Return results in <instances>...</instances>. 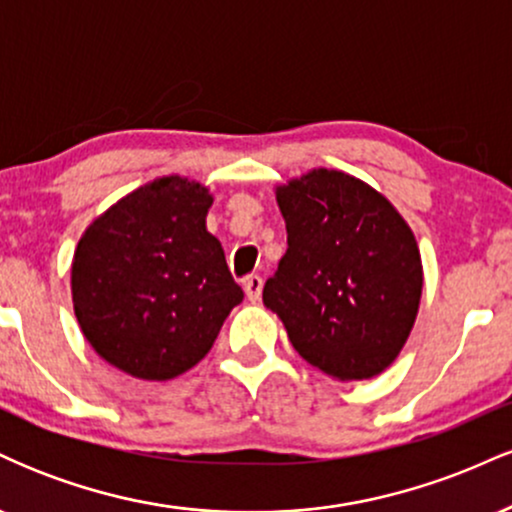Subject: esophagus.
Segmentation results:
<instances>
[{"label": "esophagus", "mask_w": 512, "mask_h": 512, "mask_svg": "<svg viewBox=\"0 0 512 512\" xmlns=\"http://www.w3.org/2000/svg\"><path fill=\"white\" fill-rule=\"evenodd\" d=\"M262 279L257 274H250L248 279H243V291H245V296H248V301H260V296H262Z\"/></svg>", "instance_id": "1"}]
</instances>
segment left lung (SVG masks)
Returning <instances> with one entry per match:
<instances>
[{
	"instance_id": "obj_1",
	"label": "left lung",
	"mask_w": 512,
	"mask_h": 512,
	"mask_svg": "<svg viewBox=\"0 0 512 512\" xmlns=\"http://www.w3.org/2000/svg\"><path fill=\"white\" fill-rule=\"evenodd\" d=\"M289 248L262 301L293 349L334 380L390 368L419 315L424 264L404 216L368 182L313 168L276 185Z\"/></svg>"
}]
</instances>
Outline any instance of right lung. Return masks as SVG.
<instances>
[{"label":"right lung","instance_id":"right-lung-1","mask_svg":"<svg viewBox=\"0 0 512 512\" xmlns=\"http://www.w3.org/2000/svg\"><path fill=\"white\" fill-rule=\"evenodd\" d=\"M214 195L163 175L96 216L72 260V303L86 342L139 380L197 366L243 291L207 231Z\"/></svg>","mask_w":512,"mask_h":512}]
</instances>
